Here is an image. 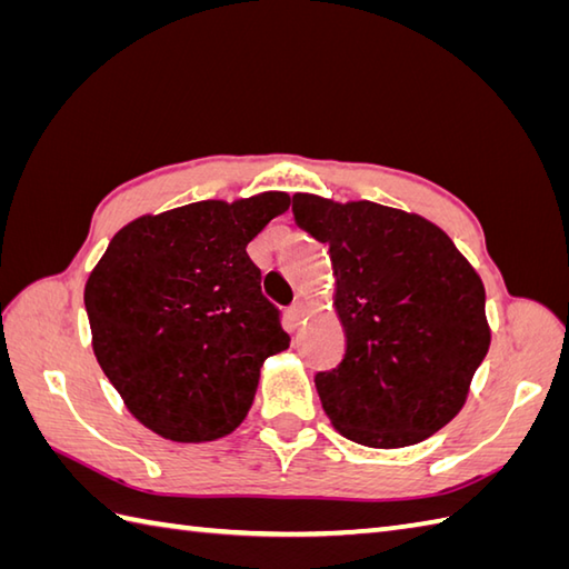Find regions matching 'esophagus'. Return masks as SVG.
I'll use <instances>...</instances> for the list:
<instances>
[{
  "label": "esophagus",
  "mask_w": 569,
  "mask_h": 569,
  "mask_svg": "<svg viewBox=\"0 0 569 569\" xmlns=\"http://www.w3.org/2000/svg\"><path fill=\"white\" fill-rule=\"evenodd\" d=\"M303 316H306V303H303V300H296V303L288 306V320H291L293 325H300Z\"/></svg>",
  "instance_id": "1"
}]
</instances>
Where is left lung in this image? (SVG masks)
I'll list each match as a JSON object with an SVG mask.
<instances>
[{
	"mask_svg": "<svg viewBox=\"0 0 569 569\" xmlns=\"http://www.w3.org/2000/svg\"><path fill=\"white\" fill-rule=\"evenodd\" d=\"M296 222L330 244L340 365L316 373L345 438L406 447L447 426L489 352L485 283L455 241L418 214L369 200L293 196Z\"/></svg>",
	"mask_w": 569,
	"mask_h": 569,
	"instance_id": "obj_1",
	"label": "left lung"
}]
</instances>
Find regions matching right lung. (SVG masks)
Instances as JSON below:
<instances>
[{
  "label": "right lung",
  "instance_id": "right-lung-1",
  "mask_svg": "<svg viewBox=\"0 0 569 569\" xmlns=\"http://www.w3.org/2000/svg\"><path fill=\"white\" fill-rule=\"evenodd\" d=\"M286 192L190 202L112 237L84 286L92 347L143 426L176 442L232 432L266 357L291 345L247 244Z\"/></svg>",
  "mask_w": 569,
  "mask_h": 569
}]
</instances>
